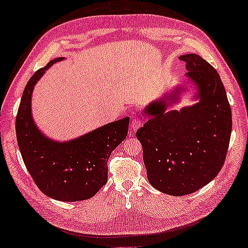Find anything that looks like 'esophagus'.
Listing matches in <instances>:
<instances>
[{
  "label": "esophagus",
  "instance_id": "obj_1",
  "mask_svg": "<svg viewBox=\"0 0 248 248\" xmlns=\"http://www.w3.org/2000/svg\"><path fill=\"white\" fill-rule=\"evenodd\" d=\"M142 124H143V119H142V118L135 117L131 120V123H130V128H131V130H137V129H138V128L142 127Z\"/></svg>",
  "mask_w": 248,
  "mask_h": 248
}]
</instances>
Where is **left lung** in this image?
<instances>
[{
	"label": "left lung",
	"instance_id": "8db88e82",
	"mask_svg": "<svg viewBox=\"0 0 248 248\" xmlns=\"http://www.w3.org/2000/svg\"><path fill=\"white\" fill-rule=\"evenodd\" d=\"M179 60L186 62V76L198 87L199 103L167 111L179 96L178 87L144 109L149 119L136 132L149 182L174 196L193 193L218 174L232 132L231 106L215 68L196 54Z\"/></svg>",
	"mask_w": 248,
	"mask_h": 248
}]
</instances>
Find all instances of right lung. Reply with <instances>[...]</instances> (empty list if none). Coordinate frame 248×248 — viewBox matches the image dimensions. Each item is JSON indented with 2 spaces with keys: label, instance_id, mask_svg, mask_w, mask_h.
I'll list each match as a JSON object with an SVG mask.
<instances>
[{
  "label": "right lung",
  "instance_id": "add662e5",
  "mask_svg": "<svg viewBox=\"0 0 248 248\" xmlns=\"http://www.w3.org/2000/svg\"><path fill=\"white\" fill-rule=\"evenodd\" d=\"M62 60L50 61L31 77L23 92L15 129L23 161L39 190L58 201L76 202L93 198L107 183L108 159L127 137L130 119L113 121L68 142L46 138L33 121L32 93L46 69Z\"/></svg>",
  "mask_w": 248,
  "mask_h": 248
}]
</instances>
